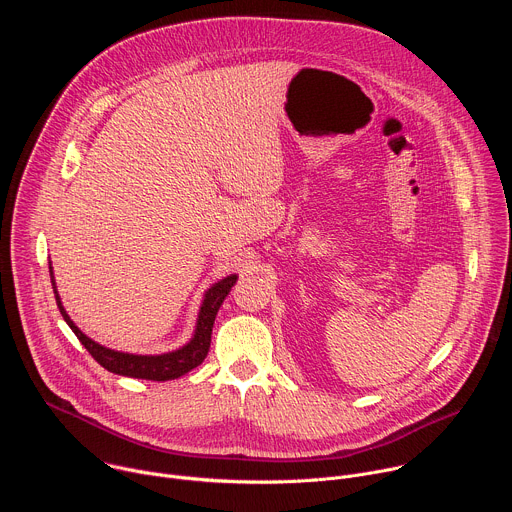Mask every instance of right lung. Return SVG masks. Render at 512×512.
<instances>
[{
	"label": "right lung",
	"instance_id": "obj_1",
	"mask_svg": "<svg viewBox=\"0 0 512 512\" xmlns=\"http://www.w3.org/2000/svg\"><path fill=\"white\" fill-rule=\"evenodd\" d=\"M48 269H50V279H52V287H54V294H56L52 267H48ZM235 281H237V275H229L218 283H214L206 291L204 302L200 306L194 338L186 346H182L180 350H174V352H168V354H156V356L117 352V350H111V348H105V346L97 344L95 340L85 336L75 326V322L68 318V314L64 312V308L60 304L58 294H56V304H58V310H60L64 322L70 326V330L77 334V338L89 350V354L109 373L123 375V377H133V379H145V381H172V379H178V377L186 375L188 371L196 369L198 364L206 358L208 348H210V334H212L216 312H218V308H221V304L225 302V298L229 296V291L235 285Z\"/></svg>",
	"mask_w": 512,
	"mask_h": 512
}]
</instances>
